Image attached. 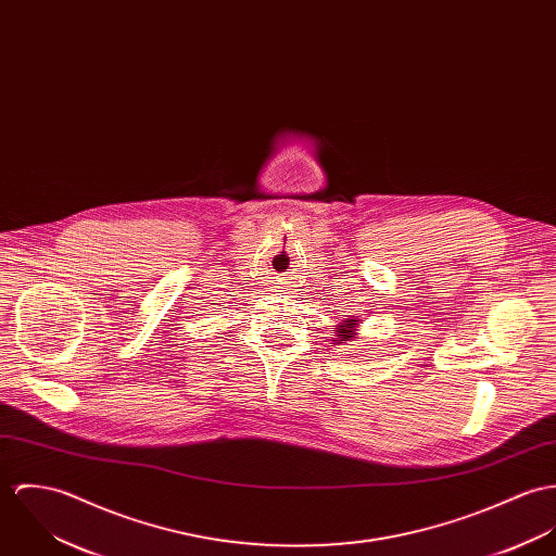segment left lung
I'll list each match as a JSON object with an SVG mask.
<instances>
[{"instance_id":"obj_1","label":"left lung","mask_w":556,"mask_h":556,"mask_svg":"<svg viewBox=\"0 0 556 556\" xmlns=\"http://www.w3.org/2000/svg\"><path fill=\"white\" fill-rule=\"evenodd\" d=\"M358 324H361V321L354 319V317L341 321V324L337 326V330H334V332H337V339H334V341H337V343L354 341V339H356V328H358Z\"/></svg>"}]
</instances>
